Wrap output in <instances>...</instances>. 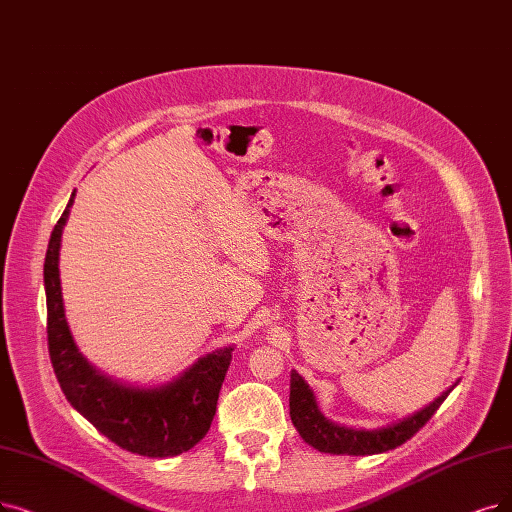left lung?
I'll return each mask as SVG.
<instances>
[{"instance_id": "left-lung-1", "label": "left lung", "mask_w": 512, "mask_h": 512, "mask_svg": "<svg viewBox=\"0 0 512 512\" xmlns=\"http://www.w3.org/2000/svg\"><path fill=\"white\" fill-rule=\"evenodd\" d=\"M452 388H447L441 397H437L433 403H428L424 410L416 412L410 418H403L393 426L380 428V431H355V428L338 426L323 418L309 384H306L296 372H292L290 416L300 437L315 449H319V452L338 456H372L388 452V449H395L403 445L407 439H412L420 428L433 418L445 397L452 393Z\"/></svg>"}]
</instances>
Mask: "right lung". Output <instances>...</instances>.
I'll return each instance as SVG.
<instances>
[{"label": "right lung", "mask_w": 512, "mask_h": 512, "mask_svg": "<svg viewBox=\"0 0 512 512\" xmlns=\"http://www.w3.org/2000/svg\"><path fill=\"white\" fill-rule=\"evenodd\" d=\"M73 197L75 193L50 235L44 264L48 351L56 380L75 410L121 449L149 458L189 452L210 431L233 349L229 346L201 357L185 374L159 388L121 386L98 374L77 351L60 292V237Z\"/></svg>", "instance_id": "1"}]
</instances>
